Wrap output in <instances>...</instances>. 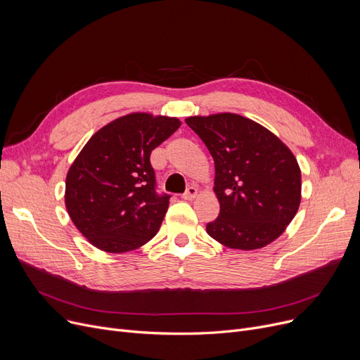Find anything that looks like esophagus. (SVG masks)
<instances>
[{"instance_id": "esophagus-1", "label": "esophagus", "mask_w": 360, "mask_h": 360, "mask_svg": "<svg viewBox=\"0 0 360 360\" xmlns=\"http://www.w3.org/2000/svg\"><path fill=\"white\" fill-rule=\"evenodd\" d=\"M197 194H198V190L195 186H188L186 188V191L182 194V198L184 200H193V198H195L197 197Z\"/></svg>"}]
</instances>
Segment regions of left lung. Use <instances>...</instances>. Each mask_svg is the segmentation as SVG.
I'll return each mask as SVG.
<instances>
[{"mask_svg": "<svg viewBox=\"0 0 360 360\" xmlns=\"http://www.w3.org/2000/svg\"><path fill=\"white\" fill-rule=\"evenodd\" d=\"M214 160L219 217L207 233L233 250L251 251L277 239L300 204V169L271 131L236 113L185 120Z\"/></svg>", "mask_w": 360, "mask_h": 360, "instance_id": "obj_1", "label": "left lung"}]
</instances>
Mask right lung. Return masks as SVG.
Returning a JSON list of instances; mask_svg holds the SVG:
<instances>
[{"label":"right lung","mask_w":360,"mask_h":360,"mask_svg":"<svg viewBox=\"0 0 360 360\" xmlns=\"http://www.w3.org/2000/svg\"><path fill=\"white\" fill-rule=\"evenodd\" d=\"M179 127L178 118L129 113L101 128L75 158L65 207L94 247L127 252L158 233L170 195L158 194L150 155Z\"/></svg>","instance_id":"add662e5"}]
</instances>
